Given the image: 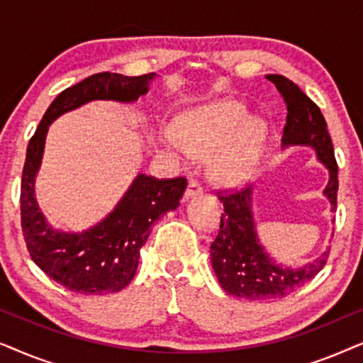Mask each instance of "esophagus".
I'll return each instance as SVG.
<instances>
[{"label": "esophagus", "mask_w": 363, "mask_h": 363, "mask_svg": "<svg viewBox=\"0 0 363 363\" xmlns=\"http://www.w3.org/2000/svg\"><path fill=\"white\" fill-rule=\"evenodd\" d=\"M198 195H201V186L198 185L195 180H190L188 182V186L185 190V195H183V201L190 200V198H195Z\"/></svg>", "instance_id": "obj_1"}]
</instances>
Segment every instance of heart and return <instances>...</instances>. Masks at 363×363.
<instances>
[{
  "instance_id": "heart-1",
  "label": "heart",
  "mask_w": 363,
  "mask_h": 363,
  "mask_svg": "<svg viewBox=\"0 0 363 363\" xmlns=\"http://www.w3.org/2000/svg\"><path fill=\"white\" fill-rule=\"evenodd\" d=\"M160 138L167 147L193 157H208L206 178L218 190L245 186L259 167L266 147V125L247 117L238 102L223 101L191 108L178 125H163Z\"/></svg>"
}]
</instances>
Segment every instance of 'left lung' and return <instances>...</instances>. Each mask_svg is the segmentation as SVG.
<instances>
[{"instance_id":"1","label":"left lung","mask_w":363,"mask_h":363,"mask_svg":"<svg viewBox=\"0 0 363 363\" xmlns=\"http://www.w3.org/2000/svg\"><path fill=\"white\" fill-rule=\"evenodd\" d=\"M274 84L287 104V117L281 148L309 147L315 152L317 162L329 172V180L322 191L330 203V211L337 206V163L334 147L325 118L320 108L284 76L271 74L266 77ZM255 188L230 196H221L225 213L216 240L210 247L211 267L223 291L250 301L279 299L311 281L327 261V252L302 266H287L269 255L257 235L255 218Z\"/></svg>"}]
</instances>
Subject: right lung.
Masks as SVG:
<instances>
[{
	"mask_svg": "<svg viewBox=\"0 0 363 363\" xmlns=\"http://www.w3.org/2000/svg\"><path fill=\"white\" fill-rule=\"evenodd\" d=\"M157 77L155 72L138 77L94 74L54 99L29 140L21 180L24 241L39 269L69 291L102 296L130 284L140 259V247L148 240L152 226L168 211L177 210L186 180H157L138 173L111 213L96 225L81 231L54 228L43 215L34 191L49 127L64 113L89 102H137Z\"/></svg>",
	"mask_w": 363,
	"mask_h": 363,
	"instance_id": "obj_1",
	"label": "right lung"
}]
</instances>
